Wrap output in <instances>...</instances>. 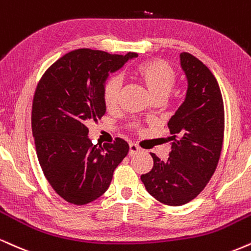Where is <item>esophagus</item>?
<instances>
[{"instance_id":"1","label":"esophagus","mask_w":251,"mask_h":251,"mask_svg":"<svg viewBox=\"0 0 251 251\" xmlns=\"http://www.w3.org/2000/svg\"><path fill=\"white\" fill-rule=\"evenodd\" d=\"M140 151H141V149L138 146L137 144H129V151H128L129 155L137 154V153L140 152Z\"/></svg>"}]
</instances>
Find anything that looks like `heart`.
<instances>
[{"instance_id":"heart-1","label":"heart","mask_w":251,"mask_h":251,"mask_svg":"<svg viewBox=\"0 0 251 251\" xmlns=\"http://www.w3.org/2000/svg\"><path fill=\"white\" fill-rule=\"evenodd\" d=\"M134 76L146 87L153 99L166 98L176 83V72L164 59H151L139 64ZM120 79L117 76L110 77L102 87V100L107 108L117 106L120 93Z\"/></svg>"}]
</instances>
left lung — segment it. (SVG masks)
Segmentation results:
<instances>
[{
    "mask_svg": "<svg viewBox=\"0 0 251 251\" xmlns=\"http://www.w3.org/2000/svg\"><path fill=\"white\" fill-rule=\"evenodd\" d=\"M188 87L185 101L168 122L170 158L154 153L153 168L141 175L146 191L161 203L182 206L209 182L221 155L225 134L223 99L212 71L191 53L180 55Z\"/></svg>",
    "mask_w": 251,
    "mask_h": 251,
    "instance_id": "obj_1",
    "label": "left lung"
}]
</instances>
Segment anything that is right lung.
Segmentation results:
<instances>
[{
    "label": "right lung",
    "instance_id": "add662e5",
    "mask_svg": "<svg viewBox=\"0 0 251 251\" xmlns=\"http://www.w3.org/2000/svg\"><path fill=\"white\" fill-rule=\"evenodd\" d=\"M137 56L77 49L57 59L38 81L31 110L36 153L48 182L69 203L83 206L104 194L127 155L122 138L93 145L86 125L105 114L108 74Z\"/></svg>",
    "mask_w": 251,
    "mask_h": 251
}]
</instances>
